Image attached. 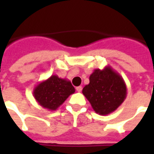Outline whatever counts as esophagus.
I'll return each mask as SVG.
<instances>
[{
    "instance_id": "esophagus-1",
    "label": "esophagus",
    "mask_w": 154,
    "mask_h": 154,
    "mask_svg": "<svg viewBox=\"0 0 154 154\" xmlns=\"http://www.w3.org/2000/svg\"><path fill=\"white\" fill-rule=\"evenodd\" d=\"M76 90H77V91H78V92H81L82 91V87H77V88H76Z\"/></svg>"
}]
</instances>
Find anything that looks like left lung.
I'll use <instances>...</instances> for the list:
<instances>
[{
  "label": "left lung",
  "instance_id": "8db88e82",
  "mask_svg": "<svg viewBox=\"0 0 154 154\" xmlns=\"http://www.w3.org/2000/svg\"><path fill=\"white\" fill-rule=\"evenodd\" d=\"M90 82L82 89V94L96 113L106 116L124 102L127 87L123 77L110 66L95 69L89 77Z\"/></svg>",
  "mask_w": 154,
  "mask_h": 154
}]
</instances>
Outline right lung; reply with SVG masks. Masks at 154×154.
Masks as SVG:
<instances>
[{
  "label": "right lung",
  "mask_w": 154,
  "mask_h": 154,
  "mask_svg": "<svg viewBox=\"0 0 154 154\" xmlns=\"http://www.w3.org/2000/svg\"><path fill=\"white\" fill-rule=\"evenodd\" d=\"M74 92L75 88L70 81L58 77L57 75H52L36 85L33 91V96L39 106L54 111Z\"/></svg>",
  "instance_id": "obj_1"
}]
</instances>
